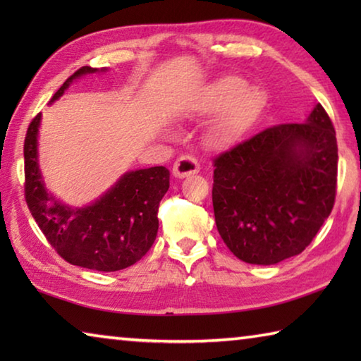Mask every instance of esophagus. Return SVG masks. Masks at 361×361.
<instances>
[{"mask_svg": "<svg viewBox=\"0 0 361 361\" xmlns=\"http://www.w3.org/2000/svg\"><path fill=\"white\" fill-rule=\"evenodd\" d=\"M199 170H200L199 162L191 156H181V157L176 159L175 164H173V176H175V178H186V176L199 173Z\"/></svg>", "mask_w": 361, "mask_h": 361, "instance_id": "esophagus-1", "label": "esophagus"}]
</instances>
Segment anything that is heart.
<instances>
[{"instance_id": "1", "label": "heart", "mask_w": 361, "mask_h": 361, "mask_svg": "<svg viewBox=\"0 0 361 361\" xmlns=\"http://www.w3.org/2000/svg\"><path fill=\"white\" fill-rule=\"evenodd\" d=\"M262 108L259 89L247 87L240 78L226 76L209 85L199 95L194 113L200 116L219 114L210 129V143L226 148L235 143L258 118Z\"/></svg>"}]
</instances>
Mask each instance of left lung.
<instances>
[{
    "label": "left lung",
    "mask_w": 361,
    "mask_h": 361,
    "mask_svg": "<svg viewBox=\"0 0 361 361\" xmlns=\"http://www.w3.org/2000/svg\"><path fill=\"white\" fill-rule=\"evenodd\" d=\"M338 143L317 103L301 124L259 132L215 159L213 212L226 245L271 266L312 242L334 205Z\"/></svg>",
    "instance_id": "obj_1"
}]
</instances>
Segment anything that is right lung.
Listing matches in <instances>:
<instances>
[{
    "label": "right lung",
    "mask_w": 361,
    "mask_h": 361,
    "mask_svg": "<svg viewBox=\"0 0 361 361\" xmlns=\"http://www.w3.org/2000/svg\"><path fill=\"white\" fill-rule=\"evenodd\" d=\"M108 68L82 66L63 82L51 103L82 76ZM41 114L32 121L23 146L25 199L32 216L56 252L70 264L114 272L135 264L156 240L157 209L169 191L170 172L162 166L130 170L92 202L82 207L60 200L46 188L39 169Z\"/></svg>",
    "instance_id": "1"
}]
</instances>
